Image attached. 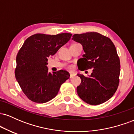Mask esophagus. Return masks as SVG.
Listing matches in <instances>:
<instances>
[{"label": "esophagus", "instance_id": "34e87169", "mask_svg": "<svg viewBox=\"0 0 134 134\" xmlns=\"http://www.w3.org/2000/svg\"><path fill=\"white\" fill-rule=\"evenodd\" d=\"M75 76H76V74L74 73H72V72L70 73V78H73Z\"/></svg>", "mask_w": 134, "mask_h": 134}]
</instances>
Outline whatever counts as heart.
I'll return each mask as SVG.
<instances>
[{"label": "heart", "instance_id": "1", "mask_svg": "<svg viewBox=\"0 0 134 134\" xmlns=\"http://www.w3.org/2000/svg\"><path fill=\"white\" fill-rule=\"evenodd\" d=\"M69 68H70V69H72V67H69Z\"/></svg>", "mask_w": 134, "mask_h": 134}]
</instances>
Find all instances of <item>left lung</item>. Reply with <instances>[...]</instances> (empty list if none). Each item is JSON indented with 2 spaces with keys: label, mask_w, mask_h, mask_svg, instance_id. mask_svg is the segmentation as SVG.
I'll use <instances>...</instances> for the list:
<instances>
[{
  "label": "left lung",
  "mask_w": 134,
  "mask_h": 134,
  "mask_svg": "<svg viewBox=\"0 0 134 134\" xmlns=\"http://www.w3.org/2000/svg\"><path fill=\"white\" fill-rule=\"evenodd\" d=\"M72 40L82 45L85 54L78 60L80 70L93 69L90 77L77 74L81 83L78 96L91 105L103 103L113 96L119 84L120 62L115 44L96 32L75 34Z\"/></svg>",
  "instance_id": "1"
}]
</instances>
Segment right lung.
Returning a JSON list of instances; mask_svg holds the SVG:
<instances>
[{
  "mask_svg": "<svg viewBox=\"0 0 134 134\" xmlns=\"http://www.w3.org/2000/svg\"><path fill=\"white\" fill-rule=\"evenodd\" d=\"M70 33L35 34L27 38L16 57L15 76L29 99L44 103L57 96L61 85L70 77L66 70L48 72V58L67 43Z\"/></svg>",
  "mask_w": 134,
  "mask_h": 134,
  "instance_id": "right-lung-1",
  "label": "right lung"
}]
</instances>
